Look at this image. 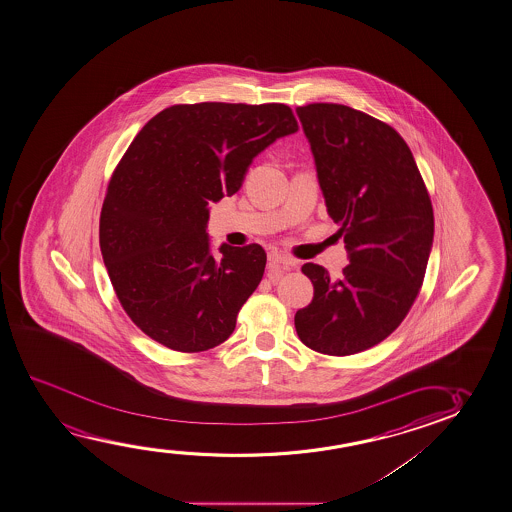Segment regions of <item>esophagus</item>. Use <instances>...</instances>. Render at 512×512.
Instances as JSON below:
<instances>
[{
	"label": "esophagus",
	"instance_id": "1",
	"mask_svg": "<svg viewBox=\"0 0 512 512\" xmlns=\"http://www.w3.org/2000/svg\"><path fill=\"white\" fill-rule=\"evenodd\" d=\"M267 260H269V264H271V266H280L283 267V269H289V267L294 266L292 259H289L287 255H283V253L280 252L269 253V255H267Z\"/></svg>",
	"mask_w": 512,
	"mask_h": 512
}]
</instances>
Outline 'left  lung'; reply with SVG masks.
I'll return each instance as SVG.
<instances>
[{
  "label": "left lung",
  "mask_w": 512,
  "mask_h": 512,
  "mask_svg": "<svg viewBox=\"0 0 512 512\" xmlns=\"http://www.w3.org/2000/svg\"><path fill=\"white\" fill-rule=\"evenodd\" d=\"M320 190L349 253L331 280L304 264L313 299L297 310V336L327 356L386 340L423 285L433 246V208L407 142L391 126L340 104L297 107Z\"/></svg>",
  "instance_id": "obj_1"
}]
</instances>
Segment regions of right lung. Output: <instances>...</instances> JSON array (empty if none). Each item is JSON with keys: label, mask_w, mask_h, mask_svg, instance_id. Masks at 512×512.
Wrapping results in <instances>:
<instances>
[{"label": "right lung", "mask_w": 512, "mask_h": 512, "mask_svg": "<svg viewBox=\"0 0 512 512\" xmlns=\"http://www.w3.org/2000/svg\"><path fill=\"white\" fill-rule=\"evenodd\" d=\"M299 130L283 104L172 105L118 163L100 215V250L119 303L149 338L178 352L220 345L259 287L262 246L223 243L209 206L241 188L253 158Z\"/></svg>", "instance_id": "obj_1"}]
</instances>
